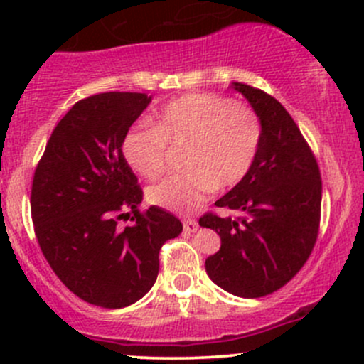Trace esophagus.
Segmentation results:
<instances>
[{"label":"esophagus","mask_w":364,"mask_h":364,"mask_svg":"<svg viewBox=\"0 0 364 364\" xmlns=\"http://www.w3.org/2000/svg\"><path fill=\"white\" fill-rule=\"evenodd\" d=\"M183 229H185V232L188 234L197 232V230H199V222L193 218H186L185 222H183Z\"/></svg>","instance_id":"1"}]
</instances>
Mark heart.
I'll list each match as a JSON object with an SVG mask.
<instances>
[{
  "label": "heart",
  "instance_id": "b5f03b06",
  "mask_svg": "<svg viewBox=\"0 0 364 364\" xmlns=\"http://www.w3.org/2000/svg\"><path fill=\"white\" fill-rule=\"evenodd\" d=\"M262 121L250 105L209 93H190L168 102L153 117V128L124 134L123 156L144 178L164 172L167 146L179 148L185 172L146 190L149 204L172 213L196 211L213 193L240 185L259 155Z\"/></svg>",
  "mask_w": 364,
  "mask_h": 364
}]
</instances>
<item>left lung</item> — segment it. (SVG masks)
Returning <instances> with one entry per match:
<instances>
[{"instance_id":"8db88e82","label":"left lung","mask_w":364,"mask_h":364,"mask_svg":"<svg viewBox=\"0 0 364 364\" xmlns=\"http://www.w3.org/2000/svg\"><path fill=\"white\" fill-rule=\"evenodd\" d=\"M262 121V142L247 178L215 205L240 213L200 216L222 247L205 259L209 278L240 297L284 287L304 266L321 225L322 181L317 160L291 114L262 90L234 82Z\"/></svg>"}]
</instances>
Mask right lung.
Masks as SVG:
<instances>
[{
	"label": "right lung",
	"mask_w": 364,
	"mask_h": 364,
	"mask_svg": "<svg viewBox=\"0 0 364 364\" xmlns=\"http://www.w3.org/2000/svg\"><path fill=\"white\" fill-rule=\"evenodd\" d=\"M146 93L79 100L50 134L31 186L40 250L86 303L124 308L159 277V253L183 223L159 205L139 209L142 188L123 156V137L149 105ZM131 220L127 228L119 220Z\"/></svg>",
	"instance_id": "add662e5"
}]
</instances>
